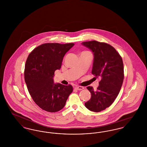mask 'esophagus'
<instances>
[{"label": "esophagus", "instance_id": "1", "mask_svg": "<svg viewBox=\"0 0 147 147\" xmlns=\"http://www.w3.org/2000/svg\"><path fill=\"white\" fill-rule=\"evenodd\" d=\"M74 88L77 90H81L84 89V87H83V86H75Z\"/></svg>", "mask_w": 147, "mask_h": 147}]
</instances>
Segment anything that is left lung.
I'll return each instance as SVG.
<instances>
[{"label":"left lung","mask_w":147,"mask_h":147,"mask_svg":"<svg viewBox=\"0 0 147 147\" xmlns=\"http://www.w3.org/2000/svg\"><path fill=\"white\" fill-rule=\"evenodd\" d=\"M82 44L93 53L92 74L101 78L96 90L92 86L87 87L91 96L85 106L90 111L100 112L111 105L119 95L124 78L122 59L107 43L91 41Z\"/></svg>","instance_id":"obj_1"}]
</instances>
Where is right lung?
<instances>
[{
    "label": "right lung",
    "mask_w": 147,
    "mask_h": 147,
    "mask_svg": "<svg viewBox=\"0 0 147 147\" xmlns=\"http://www.w3.org/2000/svg\"><path fill=\"white\" fill-rule=\"evenodd\" d=\"M74 43H45L34 49L26 60L24 78L28 92L42 110L57 112L73 91L71 85L54 83L55 71L61 68L63 57Z\"/></svg>",
    "instance_id": "add662e5"
}]
</instances>
